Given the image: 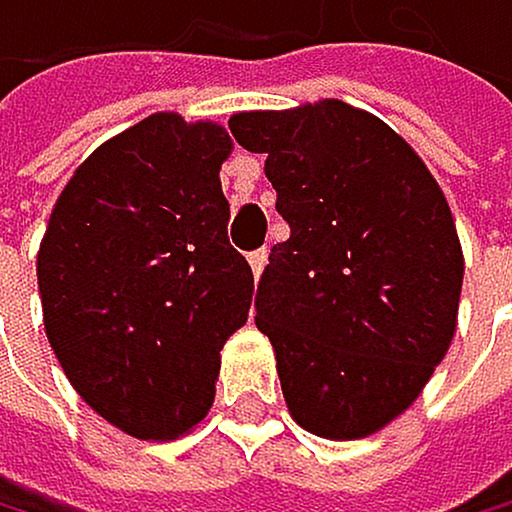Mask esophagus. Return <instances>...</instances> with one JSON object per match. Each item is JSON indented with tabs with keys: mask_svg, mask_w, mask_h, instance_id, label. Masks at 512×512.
Listing matches in <instances>:
<instances>
[{
	"mask_svg": "<svg viewBox=\"0 0 512 512\" xmlns=\"http://www.w3.org/2000/svg\"><path fill=\"white\" fill-rule=\"evenodd\" d=\"M266 262H269V250H266V246H262V250H253V253H250V266H253V275H256V278H259L262 269H266Z\"/></svg>",
	"mask_w": 512,
	"mask_h": 512,
	"instance_id": "esophagus-1",
	"label": "esophagus"
}]
</instances>
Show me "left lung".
<instances>
[{"mask_svg": "<svg viewBox=\"0 0 512 512\" xmlns=\"http://www.w3.org/2000/svg\"><path fill=\"white\" fill-rule=\"evenodd\" d=\"M230 134L266 153L291 227L256 288L291 417L323 439L372 436L452 343L465 262L446 195L407 140L336 99L243 111Z\"/></svg>", "mask_w": 512, "mask_h": 512, "instance_id": "1", "label": "left lung"}]
</instances>
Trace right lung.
Returning <instances> with one entry per match:
<instances>
[{"mask_svg": "<svg viewBox=\"0 0 512 512\" xmlns=\"http://www.w3.org/2000/svg\"><path fill=\"white\" fill-rule=\"evenodd\" d=\"M211 121L150 115L66 182L37 253L44 330L99 417L172 439L205 417L221 349L253 301V269L227 240Z\"/></svg>", "mask_w": 512, "mask_h": 512, "instance_id": "obj_1", "label": "right lung"}]
</instances>
